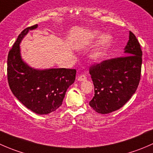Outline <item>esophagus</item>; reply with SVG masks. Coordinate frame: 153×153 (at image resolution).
Instances as JSON below:
<instances>
[{
  "instance_id": "34e87169",
  "label": "esophagus",
  "mask_w": 153,
  "mask_h": 153,
  "mask_svg": "<svg viewBox=\"0 0 153 153\" xmlns=\"http://www.w3.org/2000/svg\"><path fill=\"white\" fill-rule=\"evenodd\" d=\"M86 78L85 75H81V76L78 77V81H86Z\"/></svg>"
}]
</instances>
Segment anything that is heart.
I'll return each mask as SVG.
<instances>
[{
  "label": "heart",
  "mask_w": 153,
  "mask_h": 153,
  "mask_svg": "<svg viewBox=\"0 0 153 153\" xmlns=\"http://www.w3.org/2000/svg\"><path fill=\"white\" fill-rule=\"evenodd\" d=\"M101 32L98 30H92L88 34V40L93 41L96 38H99L101 35ZM112 42V37L109 34L103 35L100 38L98 44L95 47L92 49V52L89 54V58L91 61L94 62H101L106 57L111 44Z\"/></svg>",
  "instance_id": "b5f03b06"
}]
</instances>
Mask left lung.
<instances>
[{"label": "left lung", "instance_id": "obj_1", "mask_svg": "<svg viewBox=\"0 0 153 153\" xmlns=\"http://www.w3.org/2000/svg\"><path fill=\"white\" fill-rule=\"evenodd\" d=\"M124 50L125 56L104 61L89 70L95 87L89 106L98 113L108 114L122 107L139 84L142 51L130 31Z\"/></svg>", "mask_w": 153, "mask_h": 153}]
</instances>
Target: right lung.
Returning a JSON list of instances; mask_svg holds the SVG:
<instances>
[{
	"label": "right lung",
	"mask_w": 153,
	"mask_h": 153,
	"mask_svg": "<svg viewBox=\"0 0 153 153\" xmlns=\"http://www.w3.org/2000/svg\"><path fill=\"white\" fill-rule=\"evenodd\" d=\"M38 24L18 35L7 59V77L11 91L26 107L38 115H47L62 104L66 92L75 80L76 70L65 68L35 69L24 61L21 41Z\"/></svg>",
	"instance_id": "right-lung-1"
}]
</instances>
